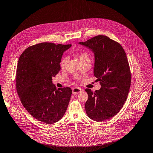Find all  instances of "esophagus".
<instances>
[{"instance_id": "obj_1", "label": "esophagus", "mask_w": 153, "mask_h": 153, "mask_svg": "<svg viewBox=\"0 0 153 153\" xmlns=\"http://www.w3.org/2000/svg\"><path fill=\"white\" fill-rule=\"evenodd\" d=\"M81 91H82V89H81V88H74L73 89H72V94L74 95H76V94H79Z\"/></svg>"}]
</instances>
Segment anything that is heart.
Wrapping results in <instances>:
<instances>
[{
	"mask_svg": "<svg viewBox=\"0 0 153 153\" xmlns=\"http://www.w3.org/2000/svg\"><path fill=\"white\" fill-rule=\"evenodd\" d=\"M76 56L78 57V58L79 59L80 62H82L83 61H87V60H90L89 55L87 53L85 52V51H81V52H78L77 53H76ZM67 62V58H63L61 59V61L60 62V65L61 67L62 68H64L66 66Z\"/></svg>",
	"mask_w": 153,
	"mask_h": 153,
	"instance_id": "obj_1",
	"label": "heart"
}]
</instances>
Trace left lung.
<instances>
[{"mask_svg": "<svg viewBox=\"0 0 153 153\" xmlns=\"http://www.w3.org/2000/svg\"><path fill=\"white\" fill-rule=\"evenodd\" d=\"M79 44L94 53V74L101 85L95 92L85 89L88 95L85 111L93 120H106L120 111L129 92L131 73L125 51L119 42L106 36Z\"/></svg>", "mask_w": 153, "mask_h": 153, "instance_id": "8db88e82", "label": "left lung"}]
</instances>
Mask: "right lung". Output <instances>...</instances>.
Instances as JSON below:
<instances>
[{
	"instance_id": "obj_1",
	"label": "right lung",
	"mask_w": 153,
	"mask_h": 153,
	"mask_svg": "<svg viewBox=\"0 0 153 153\" xmlns=\"http://www.w3.org/2000/svg\"><path fill=\"white\" fill-rule=\"evenodd\" d=\"M71 47L39 43L26 48L18 61L16 89L21 102L33 117L45 124L59 121L68 106L71 89H56L52 78L61 70L62 54Z\"/></svg>"
}]
</instances>
